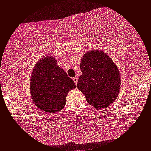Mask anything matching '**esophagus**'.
I'll list each match as a JSON object with an SVG mask.
<instances>
[{
  "label": "esophagus",
  "instance_id": "34e87169",
  "mask_svg": "<svg viewBox=\"0 0 151 151\" xmlns=\"http://www.w3.org/2000/svg\"><path fill=\"white\" fill-rule=\"evenodd\" d=\"M73 81H74V83H75L76 85H77L78 83V77H75L73 78Z\"/></svg>",
  "mask_w": 151,
  "mask_h": 151
}]
</instances>
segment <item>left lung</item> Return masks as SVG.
<instances>
[{"instance_id": "left-lung-1", "label": "left lung", "mask_w": 151, "mask_h": 151, "mask_svg": "<svg viewBox=\"0 0 151 151\" xmlns=\"http://www.w3.org/2000/svg\"><path fill=\"white\" fill-rule=\"evenodd\" d=\"M80 67L82 75L77 87L87 101L96 110L113 104L119 94L121 80L112 59L101 50H90L82 57Z\"/></svg>"}]
</instances>
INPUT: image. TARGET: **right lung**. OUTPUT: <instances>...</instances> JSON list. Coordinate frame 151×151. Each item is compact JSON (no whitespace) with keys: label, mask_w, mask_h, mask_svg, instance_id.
I'll use <instances>...</instances> for the list:
<instances>
[{"label":"right lung","mask_w":151,"mask_h":151,"mask_svg":"<svg viewBox=\"0 0 151 151\" xmlns=\"http://www.w3.org/2000/svg\"><path fill=\"white\" fill-rule=\"evenodd\" d=\"M76 86L54 57L45 56L37 61L31 76V99L37 107L47 113L62 111L68 92Z\"/></svg>","instance_id":"right-lung-1"}]
</instances>
